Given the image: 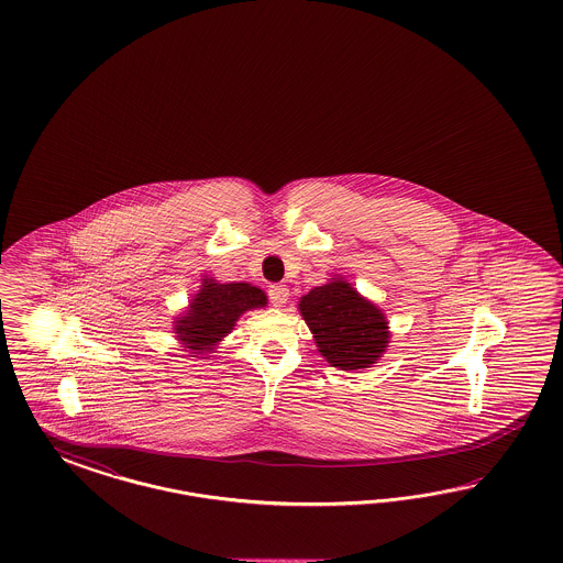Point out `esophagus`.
Returning a JSON list of instances; mask_svg holds the SVG:
<instances>
[{
    "label": "esophagus",
    "instance_id": "1",
    "mask_svg": "<svg viewBox=\"0 0 563 563\" xmlns=\"http://www.w3.org/2000/svg\"><path fill=\"white\" fill-rule=\"evenodd\" d=\"M268 297L274 307H283L289 301V289H287V285H273L268 289Z\"/></svg>",
    "mask_w": 563,
    "mask_h": 563
}]
</instances>
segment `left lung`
<instances>
[{"label": "left lung", "instance_id": "8db88e82", "mask_svg": "<svg viewBox=\"0 0 563 563\" xmlns=\"http://www.w3.org/2000/svg\"><path fill=\"white\" fill-rule=\"evenodd\" d=\"M299 311L320 355L332 367L365 369L386 353L390 342L386 316L342 278H330L309 290L299 301Z\"/></svg>", "mask_w": 563, "mask_h": 563}]
</instances>
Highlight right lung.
Masks as SVG:
<instances>
[{
  "label": "right lung",
  "mask_w": 563,
  "mask_h": 563,
  "mask_svg": "<svg viewBox=\"0 0 563 563\" xmlns=\"http://www.w3.org/2000/svg\"><path fill=\"white\" fill-rule=\"evenodd\" d=\"M266 303V292L250 283H217L214 278H205L189 301L188 311L175 320V334L191 351V357L212 353L245 311Z\"/></svg>",
  "instance_id": "1"
}]
</instances>
